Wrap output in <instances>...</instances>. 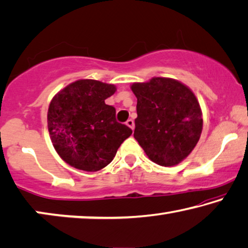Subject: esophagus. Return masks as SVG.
<instances>
[{
	"instance_id": "34e87169",
	"label": "esophagus",
	"mask_w": 248,
	"mask_h": 248,
	"mask_svg": "<svg viewBox=\"0 0 248 248\" xmlns=\"http://www.w3.org/2000/svg\"><path fill=\"white\" fill-rule=\"evenodd\" d=\"M126 125L130 128H132V130H134V121L131 120V118H130V120L126 121Z\"/></svg>"
}]
</instances>
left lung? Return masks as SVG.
I'll list each match as a JSON object with an SVG mask.
<instances>
[{
	"label": "left lung",
	"instance_id": "1",
	"mask_svg": "<svg viewBox=\"0 0 248 248\" xmlns=\"http://www.w3.org/2000/svg\"><path fill=\"white\" fill-rule=\"evenodd\" d=\"M138 98L134 138L151 161L173 167L184 161L202 132V112L196 95L181 81L153 77L133 82Z\"/></svg>",
	"mask_w": 248,
	"mask_h": 248
}]
</instances>
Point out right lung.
I'll return each instance as SVG.
<instances>
[{
    "mask_svg": "<svg viewBox=\"0 0 248 248\" xmlns=\"http://www.w3.org/2000/svg\"><path fill=\"white\" fill-rule=\"evenodd\" d=\"M116 86L79 79L57 93L48 108V131L59 156L78 170L95 172L112 162L122 143L132 134L116 122V110L105 99Z\"/></svg>",
    "mask_w": 248,
    "mask_h": 248,
    "instance_id": "1",
    "label": "right lung"
}]
</instances>
